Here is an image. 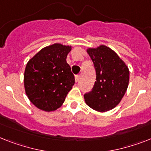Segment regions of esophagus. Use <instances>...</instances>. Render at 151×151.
<instances>
[{
    "mask_svg": "<svg viewBox=\"0 0 151 151\" xmlns=\"http://www.w3.org/2000/svg\"><path fill=\"white\" fill-rule=\"evenodd\" d=\"M75 78H76V82L78 83V81H79V79H80V76H78V75H77V76H76Z\"/></svg>",
    "mask_w": 151,
    "mask_h": 151,
    "instance_id": "1",
    "label": "esophagus"
}]
</instances>
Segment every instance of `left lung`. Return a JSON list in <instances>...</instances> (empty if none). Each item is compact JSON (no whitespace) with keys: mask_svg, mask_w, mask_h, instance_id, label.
Wrapping results in <instances>:
<instances>
[{"mask_svg":"<svg viewBox=\"0 0 151 151\" xmlns=\"http://www.w3.org/2000/svg\"><path fill=\"white\" fill-rule=\"evenodd\" d=\"M87 53L95 67L96 81L92 90L84 95L86 103L98 112L109 111L119 104L127 89L129 68L106 45L89 48Z\"/></svg>","mask_w":151,"mask_h":151,"instance_id":"8db88e82","label":"left lung"}]
</instances>
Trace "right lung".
<instances>
[{"instance_id":"right-lung-1","label":"right lung","mask_w":151,"mask_h":151,"mask_svg":"<svg viewBox=\"0 0 151 151\" xmlns=\"http://www.w3.org/2000/svg\"><path fill=\"white\" fill-rule=\"evenodd\" d=\"M71 49V46L55 43L42 48L26 65V95L38 109L46 112L57 109L73 88L75 77L66 62Z\"/></svg>"}]
</instances>
